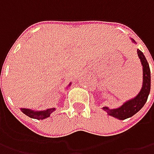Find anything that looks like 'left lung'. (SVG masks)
I'll return each mask as SVG.
<instances>
[{
	"label": "left lung",
	"instance_id": "left-lung-1",
	"mask_svg": "<svg viewBox=\"0 0 154 154\" xmlns=\"http://www.w3.org/2000/svg\"><path fill=\"white\" fill-rule=\"evenodd\" d=\"M134 42V40H133ZM135 43V42H134ZM139 58L140 59L141 64L143 66V86L140 93L133 99L128 100V102L123 103L120 108L109 109L108 107H103V110L107 111V114L113 117L118 118L120 120H124L137 113L141 109L147 100L150 87H151V74L148 62L146 59L143 53L137 50Z\"/></svg>",
	"mask_w": 154,
	"mask_h": 154
}]
</instances>
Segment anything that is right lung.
<instances>
[{
  "instance_id": "1",
  "label": "right lung",
  "mask_w": 154,
  "mask_h": 154,
  "mask_svg": "<svg viewBox=\"0 0 154 154\" xmlns=\"http://www.w3.org/2000/svg\"><path fill=\"white\" fill-rule=\"evenodd\" d=\"M21 110L24 114L28 116L29 117L39 120V119H45V118L49 117L51 113H52L55 110V108L48 109L47 110H43V111H33V110L28 109H21Z\"/></svg>"
}]
</instances>
